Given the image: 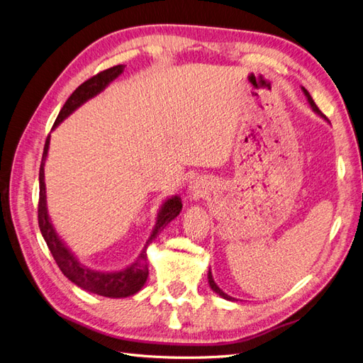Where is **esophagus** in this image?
Returning <instances> with one entry per match:
<instances>
[{"label": "esophagus", "mask_w": 363, "mask_h": 363, "mask_svg": "<svg viewBox=\"0 0 363 363\" xmlns=\"http://www.w3.org/2000/svg\"><path fill=\"white\" fill-rule=\"evenodd\" d=\"M196 188H199V186H196V183H195V186H194V191H196Z\"/></svg>", "instance_id": "1"}]
</instances>
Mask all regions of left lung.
<instances>
[{"instance_id": "8db88e82", "label": "left lung", "mask_w": 363, "mask_h": 363, "mask_svg": "<svg viewBox=\"0 0 363 363\" xmlns=\"http://www.w3.org/2000/svg\"><path fill=\"white\" fill-rule=\"evenodd\" d=\"M301 91H303V94L306 95V98H307V103H309V106H311L312 111H313L316 115H320L323 119H325V121H327V118L321 113L320 108H318V106H316V104H315V101L312 100V96H311V94H309V92H307V89H304V87H301ZM207 280H208V284H211L212 291H213L215 294H218L219 296H221V298L228 300V301H236V298H233V296H230V295H227L223 289H219V286H218V284H216V283H215V280H213V276H212L211 269H208V272H207Z\"/></svg>"}]
</instances>
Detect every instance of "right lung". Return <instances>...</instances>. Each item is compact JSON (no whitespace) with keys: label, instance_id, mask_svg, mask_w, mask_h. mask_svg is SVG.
I'll list each match as a JSON object with an SVG mask.
<instances>
[{"label":"right lung","instance_id":"obj_1","mask_svg":"<svg viewBox=\"0 0 363 363\" xmlns=\"http://www.w3.org/2000/svg\"><path fill=\"white\" fill-rule=\"evenodd\" d=\"M124 68H125L124 65H118V67L108 68L100 74L94 75L92 79H89L77 87L67 100V103L63 104L56 123L52 125V130L56 128L63 119H67L72 112H75L80 106H83L86 101H89L91 98L101 94L108 84L124 72ZM48 148H50V136L47 138L45 147H43V155H42L40 169H39L38 219H39L40 233L43 239H45V242L51 251L54 260H56L57 267L60 268L65 277L87 292L107 296V298H125V296L138 294L142 288H144V284L148 279L147 248L152 240L162 233V230L167 227L174 218H177L180 215L182 207H183L182 199L179 195H174V196H169L168 200H164L157 213L156 224L151 230V235L147 240L145 247L142 248L140 255L133 263H131V265L123 269L112 271V272L91 269L86 265H83V263L74 256V252L57 235L56 228H54L50 219L48 208H47L45 171H43V167H45V160L48 156Z\"/></svg>","mask_w":363,"mask_h":363}]
</instances>
